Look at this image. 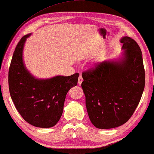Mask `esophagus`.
<instances>
[{
    "label": "esophagus",
    "mask_w": 154,
    "mask_h": 154,
    "mask_svg": "<svg viewBox=\"0 0 154 154\" xmlns=\"http://www.w3.org/2000/svg\"><path fill=\"white\" fill-rule=\"evenodd\" d=\"M83 82V78H82V75H79V78H78V84H79V85L82 84V83Z\"/></svg>",
    "instance_id": "1"
}]
</instances>
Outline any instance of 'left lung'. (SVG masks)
Masks as SVG:
<instances>
[{
	"instance_id": "obj_1",
	"label": "left lung",
	"mask_w": 154,
	"mask_h": 154,
	"mask_svg": "<svg viewBox=\"0 0 154 154\" xmlns=\"http://www.w3.org/2000/svg\"><path fill=\"white\" fill-rule=\"evenodd\" d=\"M125 49L121 61L106 60L82 72V83L91 122L109 129L128 121L140 102L145 74L142 52L132 38L121 39Z\"/></svg>"
}]
</instances>
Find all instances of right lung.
Wrapping results in <instances>:
<instances>
[{"label": "right lung", "instance_id": "add662e5", "mask_svg": "<svg viewBox=\"0 0 154 154\" xmlns=\"http://www.w3.org/2000/svg\"><path fill=\"white\" fill-rule=\"evenodd\" d=\"M28 34L18 42L9 69L11 99L23 119L34 126L48 128L61 118L67 92L77 84L79 73L38 79L30 74L22 60V51Z\"/></svg>", "mask_w": 154, "mask_h": 154}]
</instances>
